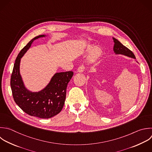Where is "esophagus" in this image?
<instances>
[{
  "mask_svg": "<svg viewBox=\"0 0 152 152\" xmlns=\"http://www.w3.org/2000/svg\"><path fill=\"white\" fill-rule=\"evenodd\" d=\"M84 69H85V66H84L83 65H80V66L78 68L77 71H78V72H83L84 71Z\"/></svg>",
  "mask_w": 152,
  "mask_h": 152,
  "instance_id": "1",
  "label": "esophagus"
}]
</instances>
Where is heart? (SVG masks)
I'll use <instances>...</instances> for the list:
<instances>
[{
  "label": "heart",
  "mask_w": 152,
  "mask_h": 152,
  "mask_svg": "<svg viewBox=\"0 0 152 152\" xmlns=\"http://www.w3.org/2000/svg\"><path fill=\"white\" fill-rule=\"evenodd\" d=\"M90 49H91V48H89V50ZM101 55H102V49L99 47H96L90 52L88 56V59L90 61H93L97 59L101 56Z\"/></svg>",
  "instance_id": "b5f03b06"
}]
</instances>
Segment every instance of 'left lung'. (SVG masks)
<instances>
[{
	"instance_id": "1",
	"label": "left lung",
	"mask_w": 152,
	"mask_h": 152,
	"mask_svg": "<svg viewBox=\"0 0 152 152\" xmlns=\"http://www.w3.org/2000/svg\"><path fill=\"white\" fill-rule=\"evenodd\" d=\"M113 40L114 42L113 50L115 54H121V55H124L126 56L135 59V56L132 51H131L129 49H128L126 47L124 46L117 39L113 37Z\"/></svg>"
}]
</instances>
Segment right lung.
Returning a JSON list of instances; mask_svg holds the SVG:
<instances>
[{
    "instance_id": "right-lung-1",
    "label": "right lung",
    "mask_w": 152,
    "mask_h": 152,
    "mask_svg": "<svg viewBox=\"0 0 152 152\" xmlns=\"http://www.w3.org/2000/svg\"><path fill=\"white\" fill-rule=\"evenodd\" d=\"M45 36L40 35L34 37L21 50L14 64L11 87L14 101L24 112L31 116L46 119L56 115L62 109L67 85L74 72L56 73L48 85L39 92H31L26 88L20 73L21 58L30 48L33 41Z\"/></svg>"
}]
</instances>
